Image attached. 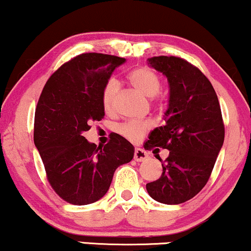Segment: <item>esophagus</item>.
I'll list each match as a JSON object with an SVG mask.
<instances>
[{"label":"esophagus","instance_id":"obj_1","mask_svg":"<svg viewBox=\"0 0 251 251\" xmlns=\"http://www.w3.org/2000/svg\"><path fill=\"white\" fill-rule=\"evenodd\" d=\"M147 158H149V154L145 152L144 150L141 149H135L134 151V160L135 161H145Z\"/></svg>","mask_w":251,"mask_h":251}]
</instances>
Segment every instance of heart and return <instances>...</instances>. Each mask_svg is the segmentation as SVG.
<instances>
[{
    "label": "heart",
    "mask_w": 251,
    "mask_h": 251,
    "mask_svg": "<svg viewBox=\"0 0 251 251\" xmlns=\"http://www.w3.org/2000/svg\"><path fill=\"white\" fill-rule=\"evenodd\" d=\"M128 81L134 90L147 98H154L159 95L162 87L160 77L149 68L135 69L128 75ZM118 87V81L110 79L102 89L101 104L106 112H111L113 110ZM150 128L151 124L149 122H129L122 124L118 127V132L128 140L139 141Z\"/></svg>",
    "instance_id": "heart-1"
}]
</instances>
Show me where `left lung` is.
<instances>
[{
	"label": "left lung",
	"instance_id": "obj_1",
	"mask_svg": "<svg viewBox=\"0 0 251 251\" xmlns=\"http://www.w3.org/2000/svg\"><path fill=\"white\" fill-rule=\"evenodd\" d=\"M147 62L167 77L170 101L165 125L151 132L145 149H166L170 155L146 189L155 201L179 204L194 198L212 174L225 140L221 107L212 83L189 62L174 56Z\"/></svg>",
	"mask_w": 251,
	"mask_h": 251
}]
</instances>
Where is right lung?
I'll list each match as a JSON object with an SVG mask.
<instances>
[{"mask_svg": "<svg viewBox=\"0 0 251 251\" xmlns=\"http://www.w3.org/2000/svg\"><path fill=\"white\" fill-rule=\"evenodd\" d=\"M125 58L81 53L53 72L35 112L34 141L50 186L59 198L76 204L93 203L106 194L114 171L133 159L134 147L114 133L104 146L91 144L84 132L101 120V93Z\"/></svg>", "mask_w": 251, "mask_h": 251, "instance_id": "obj_1", "label": "right lung"}]
</instances>
